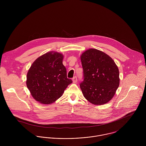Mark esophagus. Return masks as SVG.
Wrapping results in <instances>:
<instances>
[{"instance_id": "esophagus-1", "label": "esophagus", "mask_w": 146, "mask_h": 146, "mask_svg": "<svg viewBox=\"0 0 146 146\" xmlns=\"http://www.w3.org/2000/svg\"><path fill=\"white\" fill-rule=\"evenodd\" d=\"M78 80H77V77L76 76H75L72 78V82L74 83H76L77 82Z\"/></svg>"}]
</instances>
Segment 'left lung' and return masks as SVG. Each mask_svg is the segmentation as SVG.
I'll use <instances>...</instances> for the list:
<instances>
[{"label":"left lung","mask_w":146,"mask_h":146,"mask_svg":"<svg viewBox=\"0 0 146 146\" xmlns=\"http://www.w3.org/2000/svg\"><path fill=\"white\" fill-rule=\"evenodd\" d=\"M84 81L80 87L84 97L96 105L106 104L112 100L119 84V70L106 53L90 48L80 56Z\"/></svg>","instance_id":"left-lung-1"}]
</instances>
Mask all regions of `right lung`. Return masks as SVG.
<instances>
[{
  "instance_id": "add662e5",
  "label": "right lung",
  "mask_w": 146,
  "mask_h": 146,
  "mask_svg": "<svg viewBox=\"0 0 146 146\" xmlns=\"http://www.w3.org/2000/svg\"><path fill=\"white\" fill-rule=\"evenodd\" d=\"M63 55L52 51L38 57L29 68L26 85L33 97L44 104H49L60 98L67 86L72 83L67 78L63 64Z\"/></svg>"
}]
</instances>
